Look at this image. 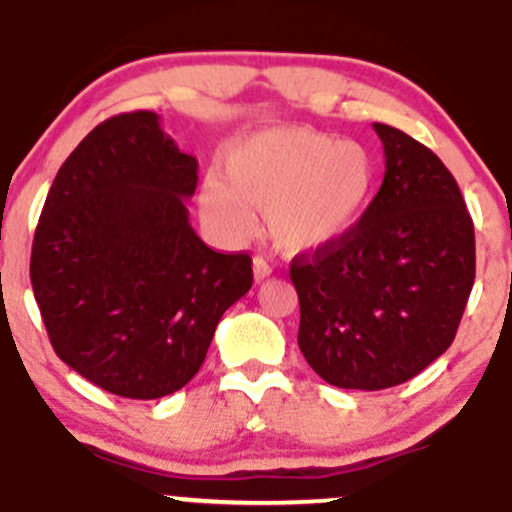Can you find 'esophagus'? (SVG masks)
<instances>
[{
  "instance_id": "esophagus-1",
  "label": "esophagus",
  "mask_w": 512,
  "mask_h": 512,
  "mask_svg": "<svg viewBox=\"0 0 512 512\" xmlns=\"http://www.w3.org/2000/svg\"><path fill=\"white\" fill-rule=\"evenodd\" d=\"M252 272H255V281H264L269 274L274 272V269H272V264H269L267 257L257 255L255 260H252Z\"/></svg>"
}]
</instances>
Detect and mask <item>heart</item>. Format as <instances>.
Listing matches in <instances>:
<instances>
[{
  "mask_svg": "<svg viewBox=\"0 0 512 512\" xmlns=\"http://www.w3.org/2000/svg\"><path fill=\"white\" fill-rule=\"evenodd\" d=\"M378 163L363 144L315 129H264L223 156V178L209 175L199 207L216 231L240 238L252 211H264L276 245L315 250L344 238L373 202Z\"/></svg>",
  "mask_w": 512,
  "mask_h": 512,
  "instance_id": "heart-1",
  "label": "heart"
}]
</instances>
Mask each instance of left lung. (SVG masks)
<instances>
[{"label": "left lung", "instance_id": "8db88e82", "mask_svg": "<svg viewBox=\"0 0 512 512\" xmlns=\"http://www.w3.org/2000/svg\"><path fill=\"white\" fill-rule=\"evenodd\" d=\"M385 178L358 226L293 257L298 346L325 383L385 390L448 351L472 293L474 223L443 161L375 122Z\"/></svg>", "mask_w": 512, "mask_h": 512}]
</instances>
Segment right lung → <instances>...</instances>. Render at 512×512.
<instances>
[{
    "label": "right lung",
    "mask_w": 512,
    "mask_h": 512,
    "mask_svg": "<svg viewBox=\"0 0 512 512\" xmlns=\"http://www.w3.org/2000/svg\"><path fill=\"white\" fill-rule=\"evenodd\" d=\"M197 158L149 110L115 115L62 163L35 228L31 284L55 354L105 392L173 395L252 286L245 252L211 250L185 199Z\"/></svg>",
    "instance_id": "right-lung-1"
}]
</instances>
